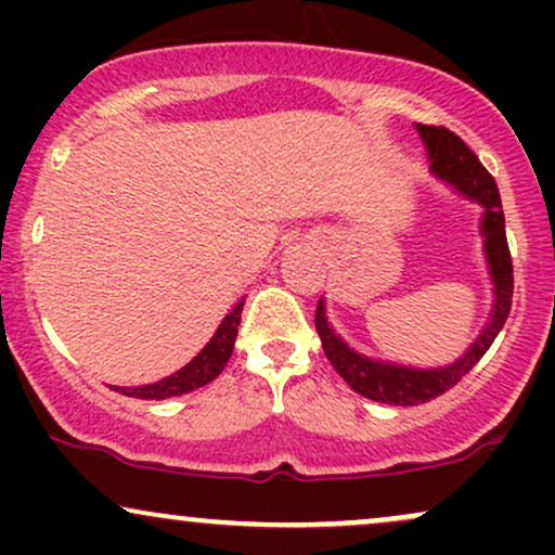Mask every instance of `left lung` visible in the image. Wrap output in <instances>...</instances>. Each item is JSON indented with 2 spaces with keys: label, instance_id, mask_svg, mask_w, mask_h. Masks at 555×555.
<instances>
[{
  "label": "left lung",
  "instance_id": "left-lung-1",
  "mask_svg": "<svg viewBox=\"0 0 555 555\" xmlns=\"http://www.w3.org/2000/svg\"><path fill=\"white\" fill-rule=\"evenodd\" d=\"M420 135H423L425 145H428L430 167L438 177L446 182L454 184L462 195L473 197L486 208L482 216V234H486V256L490 263V276L495 284V305L490 313V323L477 336V341L467 349V354L454 362V365L436 367V371H415V367H401V365H386V362H375L362 358V354L352 352L334 328L328 326L326 315H323V302L315 308V328L321 336L323 352L336 373L347 380L354 391L362 397L380 401V404H425V401L441 397L443 391L454 388L473 367L480 362L482 354L488 352L499 331L506 323L508 310H512V295H514V266L512 253H508L506 242V224H503V206L495 180L490 171L482 167L480 158L473 154L464 140L456 132L446 130V127L436 125H417Z\"/></svg>",
  "mask_w": 555,
  "mask_h": 555
}]
</instances>
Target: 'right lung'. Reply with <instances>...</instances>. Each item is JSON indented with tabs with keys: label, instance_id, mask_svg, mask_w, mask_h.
I'll return each mask as SVG.
<instances>
[{
	"label": "right lung",
	"instance_id": "obj_1",
	"mask_svg": "<svg viewBox=\"0 0 555 555\" xmlns=\"http://www.w3.org/2000/svg\"><path fill=\"white\" fill-rule=\"evenodd\" d=\"M240 315H242V302L237 308L229 313L221 326L216 328L214 339L201 349V354L193 362L177 371L169 378L158 380V384H149V386H138V388H114V391L125 393V397H135V399H167V397H180V393L195 391V388L211 384V380L224 371V365L232 358L234 349V339H237V326H240Z\"/></svg>",
	"mask_w": 555,
	"mask_h": 555
}]
</instances>
